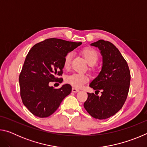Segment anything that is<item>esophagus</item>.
Segmentation results:
<instances>
[{
  "mask_svg": "<svg viewBox=\"0 0 147 147\" xmlns=\"http://www.w3.org/2000/svg\"><path fill=\"white\" fill-rule=\"evenodd\" d=\"M80 90L78 89H76L75 88H73V89H72V91L74 92V93H77V92H78Z\"/></svg>",
  "mask_w": 147,
  "mask_h": 147,
  "instance_id": "1",
  "label": "esophagus"
}]
</instances>
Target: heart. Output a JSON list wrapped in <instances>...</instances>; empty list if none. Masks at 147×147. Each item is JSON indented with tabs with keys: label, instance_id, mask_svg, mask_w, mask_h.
Segmentation results:
<instances>
[{
	"label": "heart",
	"instance_id": "obj_1",
	"mask_svg": "<svg viewBox=\"0 0 147 147\" xmlns=\"http://www.w3.org/2000/svg\"><path fill=\"white\" fill-rule=\"evenodd\" d=\"M82 54L88 63L93 65L98 60V54L95 50L91 48H87L83 50ZM73 53L71 52L67 53L63 61V67L65 69L70 68ZM89 76L82 73H73L66 78V82L74 88H80L89 81Z\"/></svg>",
	"mask_w": 147,
	"mask_h": 147
}]
</instances>
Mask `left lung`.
<instances>
[{"mask_svg":"<svg viewBox=\"0 0 147 147\" xmlns=\"http://www.w3.org/2000/svg\"><path fill=\"white\" fill-rule=\"evenodd\" d=\"M98 47L102 56V67L89 86L101 96L88 93L84 106L93 117L106 119L115 115L123 106L130 84L128 63L113 43L100 39L91 44Z\"/></svg>","mask_w":147,"mask_h":147,"instance_id":"left-lung-1","label":"left lung"}]
</instances>
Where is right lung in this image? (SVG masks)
Returning <instances> with one entry per match:
<instances>
[{"label": "right lung", "mask_w": 147, "mask_h": 147, "mask_svg": "<svg viewBox=\"0 0 147 147\" xmlns=\"http://www.w3.org/2000/svg\"><path fill=\"white\" fill-rule=\"evenodd\" d=\"M81 42L49 38L32 47L26 57L19 82L23 103L33 114L40 118L55 112L62 100L71 93L70 84L59 89L49 86L51 82L61 83L63 58Z\"/></svg>", "instance_id": "add662e5"}]
</instances>
